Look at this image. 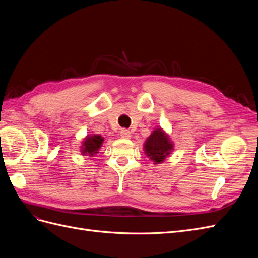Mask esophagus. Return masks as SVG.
I'll return each instance as SVG.
<instances>
[{"mask_svg":"<svg viewBox=\"0 0 258 258\" xmlns=\"http://www.w3.org/2000/svg\"><path fill=\"white\" fill-rule=\"evenodd\" d=\"M120 137L123 139H130L131 138V132L127 129H121L120 130Z\"/></svg>","mask_w":258,"mask_h":258,"instance_id":"esophagus-1","label":"esophagus"}]
</instances>
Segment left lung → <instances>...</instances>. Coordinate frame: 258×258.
<instances>
[{
  "label": "left lung",
  "instance_id": "1",
  "mask_svg": "<svg viewBox=\"0 0 258 258\" xmlns=\"http://www.w3.org/2000/svg\"><path fill=\"white\" fill-rule=\"evenodd\" d=\"M144 151L147 157L158 165L165 161L167 156L173 151V144L170 138L161 128L155 129L144 143Z\"/></svg>",
  "mask_w": 258,
  "mask_h": 258
}]
</instances>
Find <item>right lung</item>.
<instances>
[{
	"instance_id": "right-lung-1",
	"label": "right lung",
	"mask_w": 258,
	"mask_h": 258,
	"mask_svg": "<svg viewBox=\"0 0 258 258\" xmlns=\"http://www.w3.org/2000/svg\"><path fill=\"white\" fill-rule=\"evenodd\" d=\"M103 141H104V139L100 135L87 136L84 140L83 145L81 146L82 155L92 157L93 155L99 153V150L101 148V145H102Z\"/></svg>"
}]
</instances>
